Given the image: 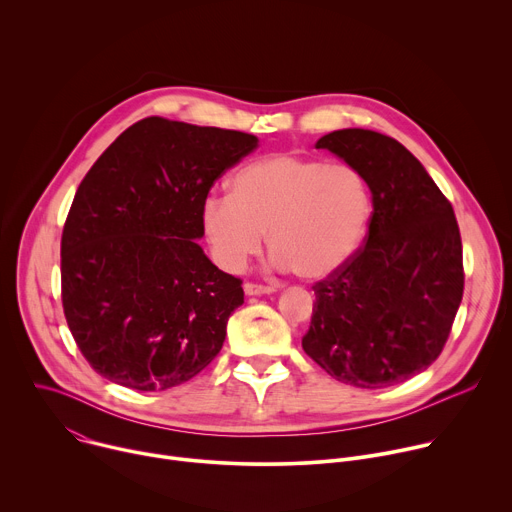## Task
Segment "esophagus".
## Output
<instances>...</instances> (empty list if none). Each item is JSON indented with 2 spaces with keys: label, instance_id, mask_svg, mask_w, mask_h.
<instances>
[{
  "label": "esophagus",
  "instance_id": "esophagus-1",
  "mask_svg": "<svg viewBox=\"0 0 512 512\" xmlns=\"http://www.w3.org/2000/svg\"><path fill=\"white\" fill-rule=\"evenodd\" d=\"M275 287L273 285H261V283H245V294L247 296H265L273 294Z\"/></svg>",
  "mask_w": 512,
  "mask_h": 512
}]
</instances>
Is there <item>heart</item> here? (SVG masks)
<instances>
[{
	"label": "heart",
	"mask_w": 512,
	"mask_h": 512,
	"mask_svg": "<svg viewBox=\"0 0 512 512\" xmlns=\"http://www.w3.org/2000/svg\"><path fill=\"white\" fill-rule=\"evenodd\" d=\"M371 210L369 184L354 166L275 154L237 170L231 196H208L200 218L223 269L241 271L267 233L277 269L322 279L356 255Z\"/></svg>",
	"instance_id": "1"
}]
</instances>
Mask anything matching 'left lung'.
Wrapping results in <instances>:
<instances>
[{"mask_svg": "<svg viewBox=\"0 0 512 512\" xmlns=\"http://www.w3.org/2000/svg\"><path fill=\"white\" fill-rule=\"evenodd\" d=\"M373 194L369 235L314 285L306 354L352 387L403 383L440 356L464 294L462 239L450 200L397 139L338 129L318 139Z\"/></svg>", "mask_w": 512, "mask_h": 512, "instance_id": "obj_1", "label": "left lung"}]
</instances>
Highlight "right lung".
Instances as JSON below:
<instances>
[{
  "label": "right lung",
  "instance_id": "obj_1",
  "mask_svg": "<svg viewBox=\"0 0 512 512\" xmlns=\"http://www.w3.org/2000/svg\"><path fill=\"white\" fill-rule=\"evenodd\" d=\"M259 145L251 133L145 117L83 178L60 241L62 308L91 367L135 391H166L221 352L241 279L196 243L202 204Z\"/></svg>",
  "mask_w": 512,
  "mask_h": 512
}]
</instances>
